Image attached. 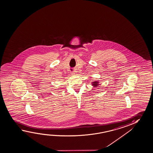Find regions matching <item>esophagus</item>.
I'll use <instances>...</instances> for the list:
<instances>
[{"label":"esophagus","mask_w":153,"mask_h":153,"mask_svg":"<svg viewBox=\"0 0 153 153\" xmlns=\"http://www.w3.org/2000/svg\"><path fill=\"white\" fill-rule=\"evenodd\" d=\"M72 74L73 75H75V74H77V72H76V71H73V72H72Z\"/></svg>","instance_id":"1"}]
</instances>
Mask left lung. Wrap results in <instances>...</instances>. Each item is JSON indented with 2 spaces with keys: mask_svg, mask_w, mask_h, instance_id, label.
<instances>
[{
  "mask_svg": "<svg viewBox=\"0 0 153 153\" xmlns=\"http://www.w3.org/2000/svg\"><path fill=\"white\" fill-rule=\"evenodd\" d=\"M99 82H98V81H94V82H92V85H93L94 87H97V86L99 85V84H98V83Z\"/></svg>",
  "mask_w": 153,
  "mask_h": 153,
  "instance_id": "obj_1",
  "label": "left lung"
}]
</instances>
